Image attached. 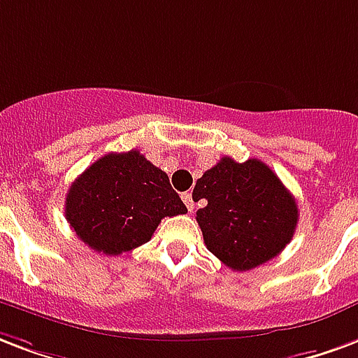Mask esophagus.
<instances>
[{
  "label": "esophagus",
  "mask_w": 358,
  "mask_h": 358,
  "mask_svg": "<svg viewBox=\"0 0 358 358\" xmlns=\"http://www.w3.org/2000/svg\"><path fill=\"white\" fill-rule=\"evenodd\" d=\"M182 201L186 203L187 210H189V213H193V210H195V203H193L192 193H184V195H182Z\"/></svg>",
  "instance_id": "esophagus-1"
}]
</instances>
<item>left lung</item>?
I'll list each match as a JSON object with an SVG mask.
<instances>
[{"label": "left lung", "mask_w": 358, "mask_h": 358, "mask_svg": "<svg viewBox=\"0 0 358 358\" xmlns=\"http://www.w3.org/2000/svg\"><path fill=\"white\" fill-rule=\"evenodd\" d=\"M205 199L197 224L206 248L235 271L273 260L298 226V205L266 163L222 157L197 180L193 201Z\"/></svg>", "instance_id": "obj_1"}]
</instances>
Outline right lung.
I'll use <instances>...</instances> for the list:
<instances>
[{"label": "right lung", "mask_w": 358, "mask_h": 358, "mask_svg": "<svg viewBox=\"0 0 358 358\" xmlns=\"http://www.w3.org/2000/svg\"><path fill=\"white\" fill-rule=\"evenodd\" d=\"M186 213L166 172L131 150L92 163L68 189L64 214L85 245L115 256L148 243L165 216Z\"/></svg>", "instance_id": "add662e5"}]
</instances>
